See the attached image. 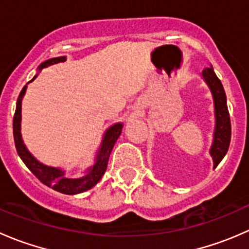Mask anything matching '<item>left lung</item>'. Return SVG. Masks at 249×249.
<instances>
[{
	"label": "left lung",
	"mask_w": 249,
	"mask_h": 249,
	"mask_svg": "<svg viewBox=\"0 0 249 249\" xmlns=\"http://www.w3.org/2000/svg\"><path fill=\"white\" fill-rule=\"evenodd\" d=\"M202 77L210 87L213 95V102H214L215 126L210 154L213 159V169H215L229 149L230 139H231V123H230V115L228 110L227 96H225L224 88L219 78L214 73L212 67L203 70Z\"/></svg>",
	"instance_id": "obj_1"
}]
</instances>
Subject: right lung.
Here are the masks:
<instances>
[{
  "mask_svg": "<svg viewBox=\"0 0 249 249\" xmlns=\"http://www.w3.org/2000/svg\"><path fill=\"white\" fill-rule=\"evenodd\" d=\"M66 61V56H59V57H53V59L47 60V61L42 62L39 65L38 70L46 69V67L52 66V65L59 64V62ZM37 76L32 78L30 82L35 79ZM29 82V83H30ZM26 85L22 88L20 91L19 97L17 101V108L16 113H14L13 118V135H14V142H16L17 152L24 164L29 167V170L41 180L43 184L47 187L53 188L56 192L62 193V194L67 195H74L79 194V193L87 192V190L91 189L94 185L97 184L100 179L102 178L104 173L106 172L107 164H108V159L110 152H112L114 143L117 142L118 137L122 134L123 124L122 123H117V124L112 125V126L107 129L105 132L104 140H102L101 145L99 148L96 158H95V164L91 167L85 171L84 175L79 178H69L65 175V171L57 167H52L43 165L39 162L31 153L27 150L25 147L24 142L21 139V132H20V123H21V101L24 97L25 91H26Z\"/></svg>",
  "mask_w": 249,
  "mask_h": 249,
  "instance_id": "right-lung-1",
  "label": "right lung"
}]
</instances>
